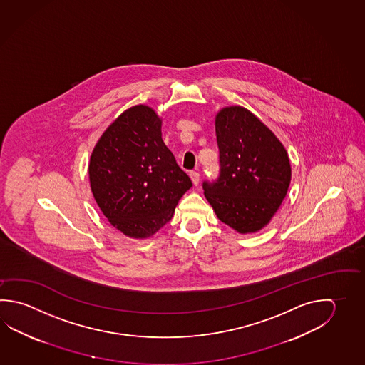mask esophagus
Wrapping results in <instances>:
<instances>
[{"label": "esophagus", "mask_w": 365, "mask_h": 365, "mask_svg": "<svg viewBox=\"0 0 365 365\" xmlns=\"http://www.w3.org/2000/svg\"><path fill=\"white\" fill-rule=\"evenodd\" d=\"M190 175V179H192V184L197 186L199 184V179H200V175L197 171H192V173H189Z\"/></svg>", "instance_id": "esophagus-1"}]
</instances>
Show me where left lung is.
<instances>
[{"label":"left lung","instance_id":"left-lung-1","mask_svg":"<svg viewBox=\"0 0 365 365\" xmlns=\"http://www.w3.org/2000/svg\"><path fill=\"white\" fill-rule=\"evenodd\" d=\"M219 178L203 181L213 211L242 234L269 224L287 195L291 165L283 144L243 106L221 109L216 120Z\"/></svg>","mask_w":365,"mask_h":365}]
</instances>
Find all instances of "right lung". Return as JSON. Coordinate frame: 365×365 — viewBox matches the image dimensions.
<instances>
[{
    "label": "right lung",
    "instance_id": "add662e5",
    "mask_svg": "<svg viewBox=\"0 0 365 365\" xmlns=\"http://www.w3.org/2000/svg\"><path fill=\"white\" fill-rule=\"evenodd\" d=\"M152 108L120 114L93 148L88 175L93 198L108 221L131 238L152 237L173 219L192 180L162 140Z\"/></svg>",
    "mask_w": 365,
    "mask_h": 365
}]
</instances>
